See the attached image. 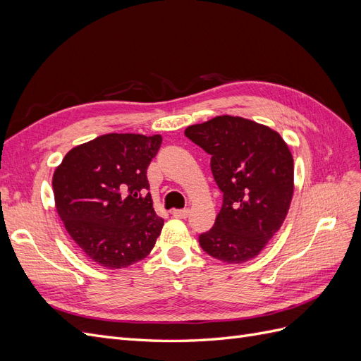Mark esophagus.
Returning a JSON list of instances; mask_svg holds the SVG:
<instances>
[{"label":"esophagus","instance_id":"esophagus-1","mask_svg":"<svg viewBox=\"0 0 361 361\" xmlns=\"http://www.w3.org/2000/svg\"><path fill=\"white\" fill-rule=\"evenodd\" d=\"M171 214L176 218H187L190 215V209H174Z\"/></svg>","mask_w":361,"mask_h":361}]
</instances>
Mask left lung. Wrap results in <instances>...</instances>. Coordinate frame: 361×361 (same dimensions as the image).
I'll return each instance as SVG.
<instances>
[{
    "mask_svg": "<svg viewBox=\"0 0 361 361\" xmlns=\"http://www.w3.org/2000/svg\"><path fill=\"white\" fill-rule=\"evenodd\" d=\"M211 155L223 206L211 231L199 236L207 255L226 264L255 259L288 215L293 158L277 130L244 117L216 116L185 129Z\"/></svg>",
    "mask_w": 361,
    "mask_h": 361,
    "instance_id": "left-lung-1",
    "label": "left lung"
}]
</instances>
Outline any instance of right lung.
Returning a JSON list of instances; mask_svg holds the SVG:
<instances>
[{
    "label": "right lung",
    "mask_w": 361,
    "mask_h": 361,
    "mask_svg": "<svg viewBox=\"0 0 361 361\" xmlns=\"http://www.w3.org/2000/svg\"><path fill=\"white\" fill-rule=\"evenodd\" d=\"M161 143V135L105 134L69 150L54 171L59 216L97 265L126 268L154 248L164 220L146 173Z\"/></svg>",
    "instance_id": "1"
}]
</instances>
